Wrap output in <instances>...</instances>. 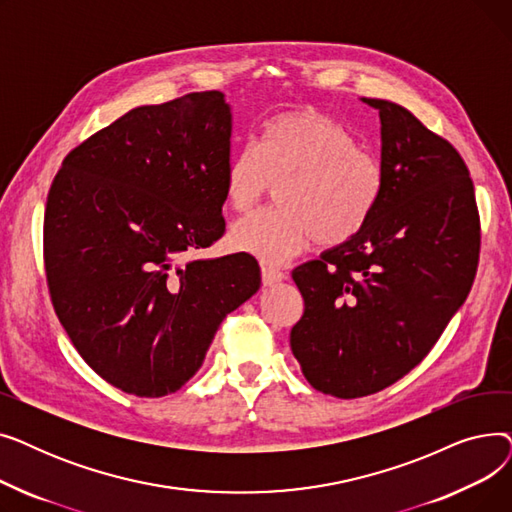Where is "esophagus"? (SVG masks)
Instances as JSON below:
<instances>
[{
	"instance_id": "obj_1",
	"label": "esophagus",
	"mask_w": 512,
	"mask_h": 512,
	"mask_svg": "<svg viewBox=\"0 0 512 512\" xmlns=\"http://www.w3.org/2000/svg\"><path fill=\"white\" fill-rule=\"evenodd\" d=\"M261 278H263L265 286H272V284H278V282L286 280V274L274 265H261Z\"/></svg>"
}]
</instances>
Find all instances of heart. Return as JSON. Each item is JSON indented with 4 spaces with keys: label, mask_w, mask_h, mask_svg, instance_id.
<instances>
[{
    "label": "heart",
    "mask_w": 512,
    "mask_h": 512,
    "mask_svg": "<svg viewBox=\"0 0 512 512\" xmlns=\"http://www.w3.org/2000/svg\"><path fill=\"white\" fill-rule=\"evenodd\" d=\"M278 184L280 207L238 220L230 245L267 263H282L311 240L336 249L355 240L378 209L386 174L355 134L315 107L274 114L259 145L240 147L224 172V199L247 213Z\"/></svg>",
    "instance_id": "1"
}]
</instances>
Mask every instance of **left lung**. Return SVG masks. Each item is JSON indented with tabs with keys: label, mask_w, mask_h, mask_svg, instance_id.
I'll return each mask as SVG.
<instances>
[{
	"label": "left lung",
	"mask_w": 512,
	"mask_h": 512,
	"mask_svg": "<svg viewBox=\"0 0 512 512\" xmlns=\"http://www.w3.org/2000/svg\"><path fill=\"white\" fill-rule=\"evenodd\" d=\"M380 112L386 186L367 228L292 272L305 311L290 348L324 394L380 392L432 351L475 280L481 224L459 155L402 105Z\"/></svg>",
	"instance_id": "1"
}]
</instances>
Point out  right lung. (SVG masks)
<instances>
[{
  "instance_id": "obj_1",
  "label": "right lung",
  "mask_w": 512,
  "mask_h": 512,
  "mask_svg": "<svg viewBox=\"0 0 512 512\" xmlns=\"http://www.w3.org/2000/svg\"><path fill=\"white\" fill-rule=\"evenodd\" d=\"M230 134L220 91L143 105L76 145L51 182L53 309L78 355L126 394L180 390L222 319L259 290L247 253L186 259L226 232Z\"/></svg>"
}]
</instances>
